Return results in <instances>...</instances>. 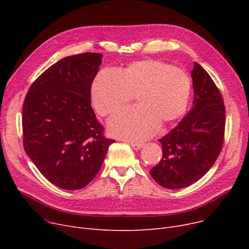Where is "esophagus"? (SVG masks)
I'll list each match as a JSON object with an SVG mask.
<instances>
[{"instance_id":"34e87169","label":"esophagus","mask_w":249,"mask_h":249,"mask_svg":"<svg viewBox=\"0 0 249 249\" xmlns=\"http://www.w3.org/2000/svg\"><path fill=\"white\" fill-rule=\"evenodd\" d=\"M130 145H131V147L135 150H138L142 147V143H136V142H130Z\"/></svg>"}]
</instances>
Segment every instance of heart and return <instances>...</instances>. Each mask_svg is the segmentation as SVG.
<instances>
[{
    "mask_svg": "<svg viewBox=\"0 0 249 249\" xmlns=\"http://www.w3.org/2000/svg\"><path fill=\"white\" fill-rule=\"evenodd\" d=\"M192 82L178 68L158 59L129 63L115 71L102 70L90 86L95 111L107 117L135 96L137 107L117 113L109 121L112 135L132 141L151 137L158 127H166L185 114Z\"/></svg>",
    "mask_w": 249,
    "mask_h": 249,
    "instance_id": "obj_1",
    "label": "heart"
}]
</instances>
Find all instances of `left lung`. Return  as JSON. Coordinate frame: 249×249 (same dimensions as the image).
I'll list each match as a JSON object with an SVG mask.
<instances>
[{
  "mask_svg": "<svg viewBox=\"0 0 249 249\" xmlns=\"http://www.w3.org/2000/svg\"><path fill=\"white\" fill-rule=\"evenodd\" d=\"M194 102L177 127L160 139L162 159L150 175L165 189H182L203 178L224 142L225 106L211 76L197 62L192 71Z\"/></svg>",
  "mask_w": 249,
  "mask_h": 249,
  "instance_id": "1",
  "label": "left lung"
}]
</instances>
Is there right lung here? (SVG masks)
I'll return each instance as SVG.
<instances>
[{
	"label": "right lung",
	"instance_id": "add662e5",
	"mask_svg": "<svg viewBox=\"0 0 249 249\" xmlns=\"http://www.w3.org/2000/svg\"><path fill=\"white\" fill-rule=\"evenodd\" d=\"M103 55L86 52L52 64L23 103V145L45 178L63 190L94 179L109 146L90 105V86Z\"/></svg>",
	"mask_w": 249,
	"mask_h": 249
}]
</instances>
